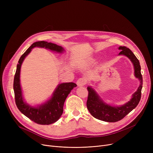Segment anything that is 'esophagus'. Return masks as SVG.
Wrapping results in <instances>:
<instances>
[{
	"label": "esophagus",
	"mask_w": 153,
	"mask_h": 153,
	"mask_svg": "<svg viewBox=\"0 0 153 153\" xmlns=\"http://www.w3.org/2000/svg\"><path fill=\"white\" fill-rule=\"evenodd\" d=\"M86 82H87V81L85 78H80L77 80V85L79 87H82V86L85 85Z\"/></svg>",
	"instance_id": "34e87169"
}]
</instances>
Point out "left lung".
I'll return each instance as SVG.
<instances>
[{
	"instance_id": "1",
	"label": "left lung",
	"mask_w": 153,
	"mask_h": 153,
	"mask_svg": "<svg viewBox=\"0 0 153 153\" xmlns=\"http://www.w3.org/2000/svg\"><path fill=\"white\" fill-rule=\"evenodd\" d=\"M118 50H122L120 52L119 55L126 56L133 63L134 76L140 80V84L137 91L132 95L130 100L121 106L108 105L102 100L92 87H87V91L89 92L87 100L88 110L94 118L107 122H116L123 118L138 105L141 97L143 77L139 60L129 48L126 46H119Z\"/></svg>"
}]
</instances>
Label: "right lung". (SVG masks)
<instances>
[{
	"label": "right lung",
	"instance_id": "obj_1",
	"mask_svg": "<svg viewBox=\"0 0 153 153\" xmlns=\"http://www.w3.org/2000/svg\"><path fill=\"white\" fill-rule=\"evenodd\" d=\"M35 47L45 48L59 53L64 50L61 46L52 43L40 41L32 44L20 57L17 66L13 81V91L15 103L22 113L32 121L39 125H50L56 121L62 114L63 105L68 95L77 86L75 83L66 82L59 84L54 91L52 97L42 105L37 107L31 106L24 101L20 85V69L22 64L26 56Z\"/></svg>",
	"mask_w": 153,
	"mask_h": 153
}]
</instances>
